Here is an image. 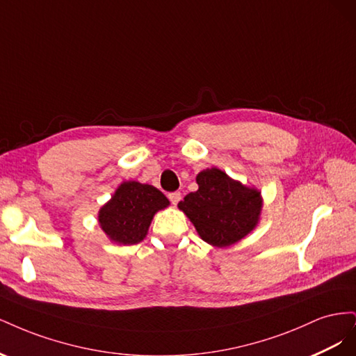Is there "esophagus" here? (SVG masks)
Returning <instances> with one entry per match:
<instances>
[{
  "label": "esophagus",
  "instance_id": "obj_1",
  "mask_svg": "<svg viewBox=\"0 0 356 356\" xmlns=\"http://www.w3.org/2000/svg\"><path fill=\"white\" fill-rule=\"evenodd\" d=\"M169 200H170L172 204H178V202L181 200V193L179 191L169 193Z\"/></svg>",
  "mask_w": 356,
  "mask_h": 356
}]
</instances>
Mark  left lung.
<instances>
[{"mask_svg": "<svg viewBox=\"0 0 356 356\" xmlns=\"http://www.w3.org/2000/svg\"><path fill=\"white\" fill-rule=\"evenodd\" d=\"M197 191L188 193L178 208L195 224L200 238L213 246H229L250 233L261 211L260 193L212 168L196 178Z\"/></svg>", "mask_w": 356, "mask_h": 356, "instance_id": "obj_1", "label": "left lung"}]
</instances>
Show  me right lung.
<instances>
[{
    "mask_svg": "<svg viewBox=\"0 0 356 356\" xmlns=\"http://www.w3.org/2000/svg\"><path fill=\"white\" fill-rule=\"evenodd\" d=\"M168 204L166 196L156 187L127 181L101 208L99 224L111 241L135 245L145 238L154 213Z\"/></svg>",
    "mask_w": 356,
    "mask_h": 356,
    "instance_id": "obj_1",
    "label": "right lung"
}]
</instances>
